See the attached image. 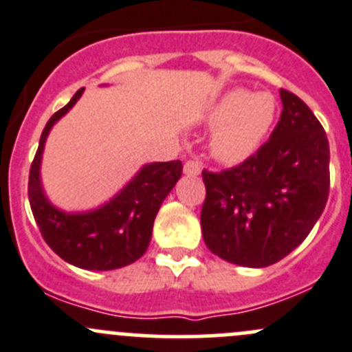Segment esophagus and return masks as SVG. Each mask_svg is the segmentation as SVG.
I'll use <instances>...</instances> for the list:
<instances>
[{"label":"esophagus","mask_w":352,"mask_h":352,"mask_svg":"<svg viewBox=\"0 0 352 352\" xmlns=\"http://www.w3.org/2000/svg\"><path fill=\"white\" fill-rule=\"evenodd\" d=\"M184 173L189 177H196L201 173V165L197 162H194V160H189V162H186V165H184Z\"/></svg>","instance_id":"esophagus-1"}]
</instances>
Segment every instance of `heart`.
Wrapping results in <instances>:
<instances>
[{
    "instance_id": "1",
    "label": "heart",
    "mask_w": 352,
    "mask_h": 352,
    "mask_svg": "<svg viewBox=\"0 0 352 352\" xmlns=\"http://www.w3.org/2000/svg\"><path fill=\"white\" fill-rule=\"evenodd\" d=\"M277 113V101L268 93L251 94L245 89L225 93L210 110L213 153L225 162H239L251 155L265 139Z\"/></svg>"
}]
</instances>
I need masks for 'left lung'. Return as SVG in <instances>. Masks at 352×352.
<instances>
[{"label": "left lung", "instance_id": "8db88e82", "mask_svg": "<svg viewBox=\"0 0 352 352\" xmlns=\"http://www.w3.org/2000/svg\"><path fill=\"white\" fill-rule=\"evenodd\" d=\"M280 120L258 151L223 172H203L201 228L208 249L239 267L263 268L294 251L325 210L329 139L296 94L280 89Z\"/></svg>", "mask_w": 352, "mask_h": 352}]
</instances>
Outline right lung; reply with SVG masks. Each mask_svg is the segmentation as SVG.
<instances>
[{
	"instance_id": "right-lung-1",
	"label": "right lung",
	"mask_w": 352,
	"mask_h": 352,
	"mask_svg": "<svg viewBox=\"0 0 352 352\" xmlns=\"http://www.w3.org/2000/svg\"><path fill=\"white\" fill-rule=\"evenodd\" d=\"M84 89L47 120L29 173V203L46 244L67 263L84 270H115L141 258L151 242L160 206L182 175V163H146L110 201L89 211H63L47 199L41 162L53 125L72 110Z\"/></svg>"
}]
</instances>
